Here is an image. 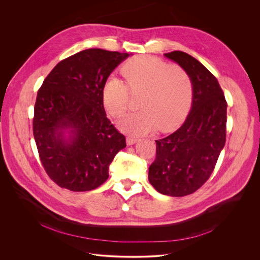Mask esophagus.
Returning a JSON list of instances; mask_svg holds the SVG:
<instances>
[{
    "instance_id": "esophagus-1",
    "label": "esophagus",
    "mask_w": 260,
    "mask_h": 260,
    "mask_svg": "<svg viewBox=\"0 0 260 260\" xmlns=\"http://www.w3.org/2000/svg\"><path fill=\"white\" fill-rule=\"evenodd\" d=\"M138 142V139L137 138H134V137H127L126 138V144L127 145H134Z\"/></svg>"
}]
</instances>
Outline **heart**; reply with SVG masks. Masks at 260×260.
Returning a JSON list of instances; mask_svg holds the SVG:
<instances>
[{"label": "heart", "instance_id": "obj_1", "mask_svg": "<svg viewBox=\"0 0 260 260\" xmlns=\"http://www.w3.org/2000/svg\"><path fill=\"white\" fill-rule=\"evenodd\" d=\"M125 83L110 77L103 88V104L115 118L129 108V92L141 94L139 112L119 121V127L131 135L142 136L157 128L167 132L181 122L191 106L193 85L188 73L179 66L153 57L139 56L120 70Z\"/></svg>", "mask_w": 260, "mask_h": 260}]
</instances>
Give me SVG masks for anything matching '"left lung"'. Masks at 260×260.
I'll list each match as a JSON object with an SVG mask.
<instances>
[{
	"label": "left lung",
	"instance_id": "8db88e82",
	"mask_svg": "<svg viewBox=\"0 0 260 260\" xmlns=\"http://www.w3.org/2000/svg\"><path fill=\"white\" fill-rule=\"evenodd\" d=\"M165 56L188 73L193 85L190 112L175 133L156 140V157L148 179L165 196L197 191L214 171L226 138L228 103L218 80L198 59L183 51Z\"/></svg>",
	"mask_w": 260,
	"mask_h": 260
}]
</instances>
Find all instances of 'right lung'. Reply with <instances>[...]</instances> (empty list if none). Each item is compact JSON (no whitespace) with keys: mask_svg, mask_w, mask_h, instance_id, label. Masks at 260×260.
Segmentation results:
<instances>
[{"mask_svg":"<svg viewBox=\"0 0 260 260\" xmlns=\"http://www.w3.org/2000/svg\"><path fill=\"white\" fill-rule=\"evenodd\" d=\"M128 56L100 48L80 51L59 61L38 90L34 138L43 168L59 187L98 188L126 146L107 118L102 93L110 74Z\"/></svg>","mask_w":260,"mask_h":260,"instance_id":"obj_1","label":"right lung"}]
</instances>
